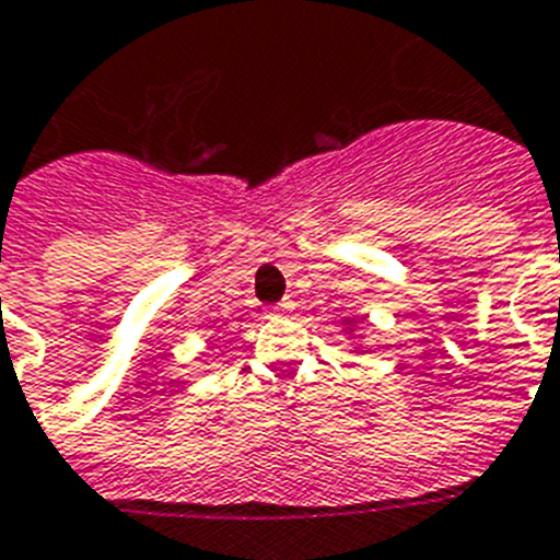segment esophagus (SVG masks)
I'll list each match as a JSON object with an SVG mask.
<instances>
[{
	"mask_svg": "<svg viewBox=\"0 0 560 560\" xmlns=\"http://www.w3.org/2000/svg\"><path fill=\"white\" fill-rule=\"evenodd\" d=\"M290 311H293V302H290V299H284V302L272 304L270 307V313H276V316H284V313H290Z\"/></svg>",
	"mask_w": 560,
	"mask_h": 560,
	"instance_id": "esophagus-1",
	"label": "esophagus"
}]
</instances>
